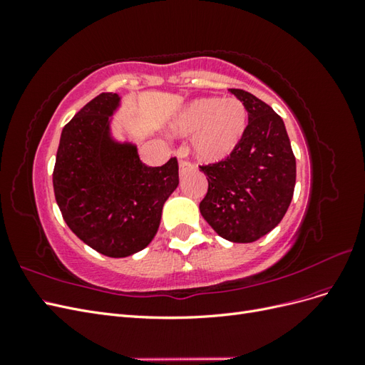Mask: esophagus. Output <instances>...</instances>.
<instances>
[{
    "label": "esophagus",
    "mask_w": 365,
    "mask_h": 365,
    "mask_svg": "<svg viewBox=\"0 0 365 365\" xmlns=\"http://www.w3.org/2000/svg\"><path fill=\"white\" fill-rule=\"evenodd\" d=\"M193 169H195V164L185 161V160H180V173H181V176L192 172Z\"/></svg>",
    "instance_id": "34e87169"
}]
</instances>
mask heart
Returning <instances> with one entry per match:
<instances>
[{"mask_svg": "<svg viewBox=\"0 0 365 365\" xmlns=\"http://www.w3.org/2000/svg\"><path fill=\"white\" fill-rule=\"evenodd\" d=\"M248 126V111L239 98L204 97L187 106L176 118L181 135H195V153L204 161L228 157Z\"/></svg>", "mask_w": 365, "mask_h": 365, "instance_id": "b5f03b06", "label": "heart"}]
</instances>
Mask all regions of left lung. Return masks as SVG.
Here are the masks:
<instances>
[{"label": "left lung", "mask_w": 365, "mask_h": 365, "mask_svg": "<svg viewBox=\"0 0 365 365\" xmlns=\"http://www.w3.org/2000/svg\"><path fill=\"white\" fill-rule=\"evenodd\" d=\"M230 93L245 105L248 126L225 160L200 165L208 181L200 210L220 237L250 244L268 235L288 212L297 168L282 117L248 91Z\"/></svg>", "instance_id": "left-lung-1"}]
</instances>
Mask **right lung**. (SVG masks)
I'll list each match as a JSON object with an SVG mask.
<instances>
[{"label": "right lung", "mask_w": 365, "mask_h": 365, "mask_svg": "<svg viewBox=\"0 0 365 365\" xmlns=\"http://www.w3.org/2000/svg\"><path fill=\"white\" fill-rule=\"evenodd\" d=\"M118 96L102 93L63 126L53 189L65 222L88 247L128 257L157 235L163 205L178 187V161L149 168L137 148L109 135Z\"/></svg>", "instance_id": "obj_1"}]
</instances>
